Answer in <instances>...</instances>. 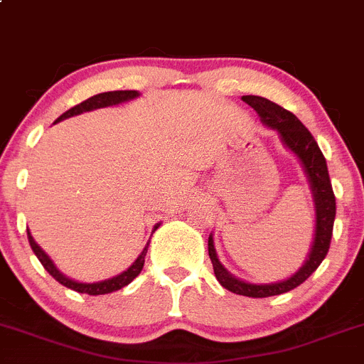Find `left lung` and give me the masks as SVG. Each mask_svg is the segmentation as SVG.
<instances>
[{
	"instance_id": "left-lung-1",
	"label": "left lung",
	"mask_w": 364,
	"mask_h": 364,
	"mask_svg": "<svg viewBox=\"0 0 364 364\" xmlns=\"http://www.w3.org/2000/svg\"><path fill=\"white\" fill-rule=\"evenodd\" d=\"M242 101L247 102L259 114V120H262V124L265 127L272 129V131L279 134L281 143L298 159L301 169H304L305 176H307L314 200V211H316L314 239L304 265L296 272L289 275V277L282 279V281L267 282V284H255V282L242 281V279L235 277V275L228 272L223 267V263L220 262V258H218L213 233L209 235V258L213 262L214 275H216L218 282L225 289L235 294H242V296L251 298H265L291 291L296 286H300L301 282L307 281L312 272H316V269L326 258L328 250H330L336 204L333 188H331L330 174H328L326 159L321 153L319 146H317L316 139L309 132V129L293 113L281 108V106L269 101V99L259 97V95H244Z\"/></svg>"
}]
</instances>
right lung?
Wrapping results in <instances>:
<instances>
[{
    "label": "right lung",
    "mask_w": 364,
    "mask_h": 364,
    "mask_svg": "<svg viewBox=\"0 0 364 364\" xmlns=\"http://www.w3.org/2000/svg\"><path fill=\"white\" fill-rule=\"evenodd\" d=\"M139 92L137 90H113V92H102V94H97V95H92V97L87 99V101L80 102V105H76L75 108L68 109L66 113L60 114L59 118H57L53 124H57V122H63L66 120V118L70 117H76V114H82L85 112H94V109H99V108H108V106H118L122 105V102H129L132 101V99L139 97ZM160 227V223H156L155 227H153L151 233L156 230V228ZM28 239H29V244H31V250L34 251V255H36V258L40 259L41 265L45 267V270H47L48 274L52 275L55 281H59L60 284L66 286V288L73 289V291H78V293H85V294H92V296H97V294H108V293H113V291H118V289L125 288L127 284H131L134 279L137 277V275L141 274V270H143V265H144V256H146L148 252V246H150V240L146 242V246H144V250L141 251V255L137 256L136 259H134V263L131 267H129L127 270H124L122 274L114 275V277H109V279H105V281H97V282H80V281H75V279H70L68 275H64L60 272L59 269L55 267V263L52 262L50 256L47 255L43 250H41L40 246H38L36 240L33 239V235H31L29 228H28Z\"/></svg>",
    "instance_id": "add662e5"
}]
</instances>
